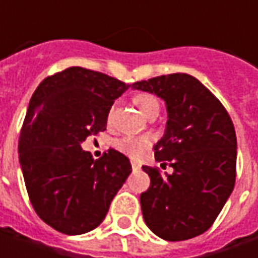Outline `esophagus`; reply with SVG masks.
<instances>
[{"mask_svg":"<svg viewBox=\"0 0 258 258\" xmlns=\"http://www.w3.org/2000/svg\"><path fill=\"white\" fill-rule=\"evenodd\" d=\"M132 169H134V171H138V169H141V165L136 164V162H132Z\"/></svg>","mask_w":258,"mask_h":258,"instance_id":"esophagus-1","label":"esophagus"}]
</instances>
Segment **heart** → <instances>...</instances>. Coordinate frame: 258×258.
<instances>
[{
    "label": "heart",
    "instance_id": "obj_1",
    "mask_svg": "<svg viewBox=\"0 0 258 258\" xmlns=\"http://www.w3.org/2000/svg\"><path fill=\"white\" fill-rule=\"evenodd\" d=\"M135 104L138 106V109L146 116L152 109H159V102L156 100V97L151 94H138L135 97ZM114 146L117 151H120L122 154L127 155L131 158H141L144 156L145 152L149 149L151 146V139L146 136H134V135H127L120 139H117L114 142Z\"/></svg>",
    "mask_w": 258,
    "mask_h": 258
}]
</instances>
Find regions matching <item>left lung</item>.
<instances>
[{"instance_id":"1","label":"left lung","mask_w":258,"mask_h":258,"mask_svg":"<svg viewBox=\"0 0 258 258\" xmlns=\"http://www.w3.org/2000/svg\"><path fill=\"white\" fill-rule=\"evenodd\" d=\"M165 102L168 120L155 159L172 173L142 166L151 186L141 194L146 225L168 241L205 233L235 182L237 138L221 102L194 76L173 73L132 85Z\"/></svg>"}]
</instances>
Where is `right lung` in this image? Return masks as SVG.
<instances>
[{
	"label": "right lung",
	"instance_id": "obj_1",
	"mask_svg": "<svg viewBox=\"0 0 258 258\" xmlns=\"http://www.w3.org/2000/svg\"><path fill=\"white\" fill-rule=\"evenodd\" d=\"M129 86L110 76L69 67L44 79L28 104L18 142L20 165L38 217L69 235L104 220L132 165L109 149L94 161L82 144L103 132L114 100Z\"/></svg>",
	"mask_w": 258,
	"mask_h": 258
}]
</instances>
